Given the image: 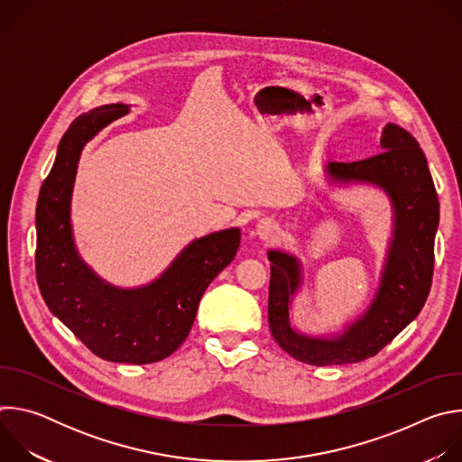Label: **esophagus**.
<instances>
[{"label":"esophagus","mask_w":462,"mask_h":462,"mask_svg":"<svg viewBox=\"0 0 462 462\" xmlns=\"http://www.w3.org/2000/svg\"><path fill=\"white\" fill-rule=\"evenodd\" d=\"M257 234H259L261 239L271 241V239H274L276 234H278V225L273 223V221H269V219H263V221H259V225H257Z\"/></svg>","instance_id":"1"}]
</instances>
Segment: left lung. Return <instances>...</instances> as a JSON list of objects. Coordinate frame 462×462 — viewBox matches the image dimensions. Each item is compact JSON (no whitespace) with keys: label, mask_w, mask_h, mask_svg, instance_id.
Listing matches in <instances>:
<instances>
[{"label":"left lung","mask_w":462,"mask_h":462,"mask_svg":"<svg viewBox=\"0 0 462 462\" xmlns=\"http://www.w3.org/2000/svg\"><path fill=\"white\" fill-rule=\"evenodd\" d=\"M383 152L353 161L331 162L328 173L342 180H367L382 186L393 201L394 232L371 309L335 338H309L291 327L289 307L300 285L298 261L271 250L269 325L274 340L292 358L310 365L356 364L374 356L422 310L433 278L439 199L424 152L415 137L397 124L382 131Z\"/></svg>","instance_id":"obj_1"}]
</instances>
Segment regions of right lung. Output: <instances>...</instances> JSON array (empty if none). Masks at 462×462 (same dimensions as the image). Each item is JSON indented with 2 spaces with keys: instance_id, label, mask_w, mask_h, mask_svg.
<instances>
[{
  "instance_id": "right-lung-1",
  "label": "right lung",
  "mask_w": 462,
  "mask_h": 462,
  "mask_svg": "<svg viewBox=\"0 0 462 462\" xmlns=\"http://www.w3.org/2000/svg\"><path fill=\"white\" fill-rule=\"evenodd\" d=\"M127 113L109 104L80 115L60 141L56 161L36 207V280L49 310L97 356L120 364H152L186 340L201 296L234 259L237 228L189 243L152 285L122 291L98 280L79 257L69 203L84 144Z\"/></svg>"
}]
</instances>
